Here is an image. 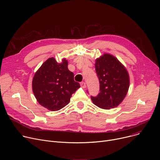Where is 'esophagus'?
<instances>
[{"mask_svg": "<svg viewBox=\"0 0 160 160\" xmlns=\"http://www.w3.org/2000/svg\"><path fill=\"white\" fill-rule=\"evenodd\" d=\"M80 86H81V87H82V88H86V83H85V82H83L80 83Z\"/></svg>", "mask_w": 160, "mask_h": 160, "instance_id": "obj_1", "label": "esophagus"}]
</instances>
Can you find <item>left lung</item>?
Returning <instances> with one entry per match:
<instances>
[{"instance_id":"1","label":"left lung","mask_w":160,"mask_h":160,"mask_svg":"<svg viewBox=\"0 0 160 160\" xmlns=\"http://www.w3.org/2000/svg\"><path fill=\"white\" fill-rule=\"evenodd\" d=\"M95 67L100 83V93L95 97H91L93 103L104 110L118 106L130 86L127 69L115 56L108 53L96 59Z\"/></svg>"}]
</instances>
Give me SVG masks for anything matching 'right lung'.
I'll list each match as a JSON object with an SVG mask.
<instances>
[{
	"label": "right lung",
	"instance_id": "right-lung-1",
	"mask_svg": "<svg viewBox=\"0 0 160 160\" xmlns=\"http://www.w3.org/2000/svg\"><path fill=\"white\" fill-rule=\"evenodd\" d=\"M79 88L74 80V74L68 69L65 58L58 63L52 57L36 72L32 80V91L37 101L50 111H58L68 104Z\"/></svg>",
	"mask_w": 160,
	"mask_h": 160
}]
</instances>
